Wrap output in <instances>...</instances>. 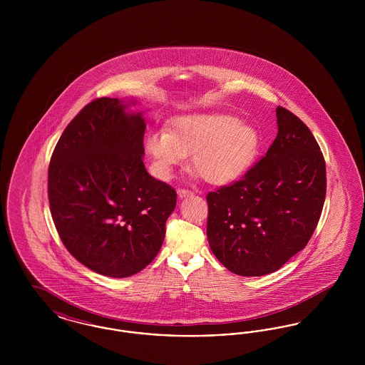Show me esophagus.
I'll return each mask as SVG.
<instances>
[{
  "label": "esophagus",
  "instance_id": "esophagus-1",
  "mask_svg": "<svg viewBox=\"0 0 365 365\" xmlns=\"http://www.w3.org/2000/svg\"><path fill=\"white\" fill-rule=\"evenodd\" d=\"M178 195H179V198H185V197L192 195V191L189 189H178Z\"/></svg>",
  "mask_w": 365,
  "mask_h": 365
}]
</instances>
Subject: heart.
Returning <instances> with one entry per match:
<instances>
[{"mask_svg":"<svg viewBox=\"0 0 365 365\" xmlns=\"http://www.w3.org/2000/svg\"><path fill=\"white\" fill-rule=\"evenodd\" d=\"M146 152L160 175L168 176L191 155V170L210 185L240 179L256 161L259 131L230 113H191L175 119L167 131L146 138Z\"/></svg>","mask_w":365,"mask_h":365,"instance_id":"heart-1","label":"heart"}]
</instances>
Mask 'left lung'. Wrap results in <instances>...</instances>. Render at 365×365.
<instances>
[{"label": "left lung", "mask_w": 365, "mask_h": 365, "mask_svg": "<svg viewBox=\"0 0 365 365\" xmlns=\"http://www.w3.org/2000/svg\"><path fill=\"white\" fill-rule=\"evenodd\" d=\"M278 135L241 179L207 194L209 246L228 271H278L309 242L327 190L326 161L307 124L277 108Z\"/></svg>", "instance_id": "left-lung-1"}]
</instances>
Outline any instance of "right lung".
Returning <instances> with one entry per match:
<instances>
[{
  "instance_id": "1",
  "label": "right lung",
  "mask_w": 365,
  "mask_h": 365,
  "mask_svg": "<svg viewBox=\"0 0 365 365\" xmlns=\"http://www.w3.org/2000/svg\"><path fill=\"white\" fill-rule=\"evenodd\" d=\"M96 98L71 120L53 150L48 197L71 255L91 271L125 278L156 257L176 191L148 174L140 113Z\"/></svg>"
}]
</instances>
